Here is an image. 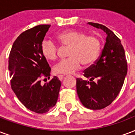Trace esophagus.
<instances>
[{"label": "esophagus", "instance_id": "1", "mask_svg": "<svg viewBox=\"0 0 135 135\" xmlns=\"http://www.w3.org/2000/svg\"><path fill=\"white\" fill-rule=\"evenodd\" d=\"M58 78L60 81H62L63 79H64V76L63 75H58Z\"/></svg>", "mask_w": 135, "mask_h": 135}]
</instances>
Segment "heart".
<instances>
[{"instance_id":"b5f03b06","label":"heart","mask_w":135,"mask_h":135,"mask_svg":"<svg viewBox=\"0 0 135 135\" xmlns=\"http://www.w3.org/2000/svg\"><path fill=\"white\" fill-rule=\"evenodd\" d=\"M58 41L64 47H69L67 56L54 67V72L57 74H71L84 65H90L99 56L101 50L100 40L95 36L86 35L77 30H67L56 36ZM43 56L48 61H53L57 57L58 47L52 41L43 40L41 44Z\"/></svg>"}]
</instances>
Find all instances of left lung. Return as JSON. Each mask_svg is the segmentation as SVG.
<instances>
[{"instance_id":"obj_1","label":"left lung","mask_w":135,"mask_h":135,"mask_svg":"<svg viewBox=\"0 0 135 135\" xmlns=\"http://www.w3.org/2000/svg\"><path fill=\"white\" fill-rule=\"evenodd\" d=\"M88 23L105 32L106 43L95 64L84 71V76L89 81L76 79V91L83 105L97 110L109 105L120 92L127 73V64L118 37L103 25Z\"/></svg>"}]
</instances>
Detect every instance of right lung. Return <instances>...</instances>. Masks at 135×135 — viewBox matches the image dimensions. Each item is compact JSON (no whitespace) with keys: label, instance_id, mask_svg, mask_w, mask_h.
I'll return each mask as SVG.
<instances>
[{"label":"right lung","instance_id":"obj_1","mask_svg":"<svg viewBox=\"0 0 135 135\" xmlns=\"http://www.w3.org/2000/svg\"><path fill=\"white\" fill-rule=\"evenodd\" d=\"M51 25H38L23 32L13 44L8 59L11 85L23 105L38 114L46 113L59 97L61 83L56 76L42 86L40 78L51 68L41 51V44Z\"/></svg>","mask_w":135,"mask_h":135}]
</instances>
